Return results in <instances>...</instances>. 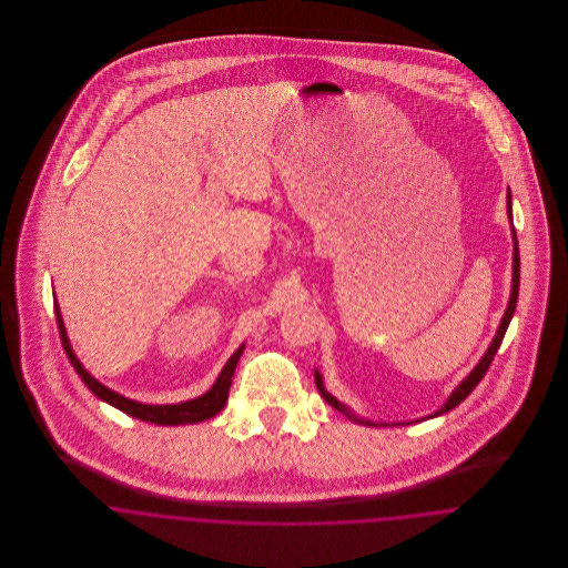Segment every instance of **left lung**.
Returning <instances> with one entry per match:
<instances>
[{"label":"left lung","mask_w":568,"mask_h":568,"mask_svg":"<svg viewBox=\"0 0 568 568\" xmlns=\"http://www.w3.org/2000/svg\"><path fill=\"white\" fill-rule=\"evenodd\" d=\"M507 213H509V219L514 221V211H511V193L507 195ZM511 232H514V285H511V297H509V306H507V311H505V315H503V322L498 325V332H496V336H494V341H491V345L487 347L486 355L479 359V364L470 371V375L464 378L462 383H459L458 387L452 392V396L447 398V403L440 406L436 413L433 415H428V417H438V415H443V413H447V410H452V408H456V406L479 385V381L484 378V375L487 373V368H489V364H491V359H494V355L498 352V347H500V343H503V338H505V332H507V327L511 324V317H514L515 313V304H517V294H519V246H517V234H515V227H511ZM315 383H317V389L322 392V396H324L325 403L327 405L334 406L336 410H341L343 415H347L352 422L355 424H362V426H377L375 422H368V419H359L357 415H353L352 410L347 408V406L343 405V403H338L332 394H327L324 387V381H322V375L320 373H315ZM426 419V417H424ZM410 424V422H408Z\"/></svg>","instance_id":"1"}]
</instances>
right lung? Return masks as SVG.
<instances>
[{"mask_svg":"<svg viewBox=\"0 0 568 568\" xmlns=\"http://www.w3.org/2000/svg\"><path fill=\"white\" fill-rule=\"evenodd\" d=\"M54 315H57V327H59V336H61V345L68 353L74 371L79 373V377L82 378V383L104 403L116 406L119 410L132 415L135 419H142V422H151V424H158V426H183V424H197V422H204V419H211L215 417L216 413L225 406L227 403V392H230V385H232V377H234V368L241 359V355L244 352V343L236 349V353L227 359V364L223 366L221 375L216 377L215 385L202 394L200 398H193L187 403H179V405H142V403H135L130 400L116 392L109 389L106 385H102L98 378L91 377L84 368H82L79 357L72 352V345L68 341V334H65V325H63V317H61V311H59V304H57V297H54Z\"/></svg>","mask_w":568,"mask_h":568,"instance_id":"add662e5","label":"right lung"}]
</instances>
